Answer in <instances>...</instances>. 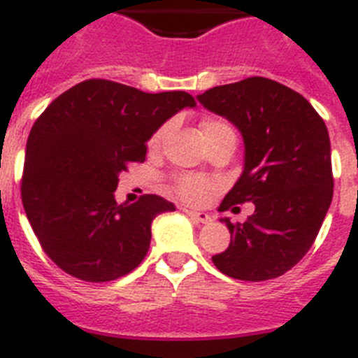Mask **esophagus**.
<instances>
[{
  "mask_svg": "<svg viewBox=\"0 0 358 358\" xmlns=\"http://www.w3.org/2000/svg\"><path fill=\"white\" fill-rule=\"evenodd\" d=\"M186 215H188L194 222H201V224H208L211 222V217L208 213H204V211H194V210H182Z\"/></svg>",
  "mask_w": 358,
  "mask_h": 358,
  "instance_id": "obj_1",
  "label": "esophagus"
}]
</instances>
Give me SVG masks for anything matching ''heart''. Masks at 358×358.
Wrapping results in <instances>:
<instances>
[{
	"mask_svg": "<svg viewBox=\"0 0 358 358\" xmlns=\"http://www.w3.org/2000/svg\"><path fill=\"white\" fill-rule=\"evenodd\" d=\"M213 129H231L229 125L222 122H204L202 123V134L208 131H213ZM169 131V125H161L154 134H152L150 141H148V147L157 148L163 141L164 134ZM173 189L176 194L186 202H192V204H199L204 199L210 195L211 192V182L208 179H202V177H194V176H181L177 177L173 181Z\"/></svg>",
	"mask_w": 358,
	"mask_h": 358,
	"instance_id": "heart-1",
	"label": "heart"
}]
</instances>
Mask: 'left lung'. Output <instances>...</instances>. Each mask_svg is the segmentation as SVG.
<instances>
[{
  "instance_id": "1",
  "label": "left lung",
  "mask_w": 358,
  "mask_h": 358,
  "mask_svg": "<svg viewBox=\"0 0 358 358\" xmlns=\"http://www.w3.org/2000/svg\"><path fill=\"white\" fill-rule=\"evenodd\" d=\"M240 131L243 172L220 211L252 202L243 224L220 218L229 248L215 255V267L243 281L285 274L312 248L334 197L330 136L305 96L264 77L217 85L197 96Z\"/></svg>"
}]
</instances>
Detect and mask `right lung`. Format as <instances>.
Masks as SVG:
<instances>
[{
    "instance_id": "add662e5",
    "label": "right lung",
    "mask_w": 358,
    "mask_h": 358,
    "mask_svg": "<svg viewBox=\"0 0 358 358\" xmlns=\"http://www.w3.org/2000/svg\"><path fill=\"white\" fill-rule=\"evenodd\" d=\"M195 106L185 91L152 94L90 78L44 109L28 136L21 199L57 267L100 283L143 262L152 220L176 206L159 195L118 204V176L131 163H143L145 143L166 120Z\"/></svg>"
}]
</instances>
